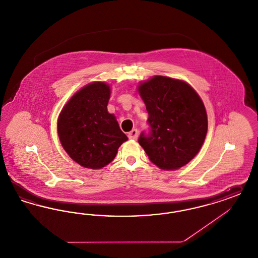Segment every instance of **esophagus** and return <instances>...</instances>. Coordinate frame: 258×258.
Here are the masks:
<instances>
[{"label":"esophagus","mask_w":258,"mask_h":258,"mask_svg":"<svg viewBox=\"0 0 258 258\" xmlns=\"http://www.w3.org/2000/svg\"><path fill=\"white\" fill-rule=\"evenodd\" d=\"M138 137H139V132L137 129H133L131 132L128 133V138L130 140H134V141H137L138 140Z\"/></svg>","instance_id":"1"}]
</instances>
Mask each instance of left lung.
Listing matches in <instances>:
<instances>
[{"instance_id": "left-lung-1", "label": "left lung", "mask_w": 258, "mask_h": 258, "mask_svg": "<svg viewBox=\"0 0 258 258\" xmlns=\"http://www.w3.org/2000/svg\"><path fill=\"white\" fill-rule=\"evenodd\" d=\"M151 132L139 139L149 160L162 170H177L199 153L208 133L206 107L185 81L155 76L138 86Z\"/></svg>"}]
</instances>
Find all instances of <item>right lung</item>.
I'll list each match as a JSON object with an SVG mask.
<instances>
[{"instance_id":"right-lung-1","label":"right lung","mask_w":258,"mask_h":258,"mask_svg":"<svg viewBox=\"0 0 258 258\" xmlns=\"http://www.w3.org/2000/svg\"><path fill=\"white\" fill-rule=\"evenodd\" d=\"M110 96L109 84L89 83L69 99L58 116L60 143L68 155L85 168L101 169L108 165L128 140L115 115L107 110Z\"/></svg>"}]
</instances>
